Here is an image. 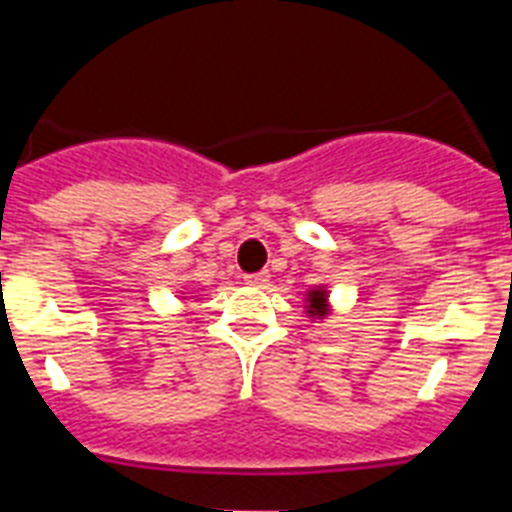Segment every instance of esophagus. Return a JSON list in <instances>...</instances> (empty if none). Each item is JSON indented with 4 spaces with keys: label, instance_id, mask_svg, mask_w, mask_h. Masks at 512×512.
Returning a JSON list of instances; mask_svg holds the SVG:
<instances>
[{
    "label": "esophagus",
    "instance_id": "1",
    "mask_svg": "<svg viewBox=\"0 0 512 512\" xmlns=\"http://www.w3.org/2000/svg\"><path fill=\"white\" fill-rule=\"evenodd\" d=\"M244 281H247L249 287H255V289H265L268 287V281H271V273H249V276H244Z\"/></svg>",
    "mask_w": 512,
    "mask_h": 512
}]
</instances>
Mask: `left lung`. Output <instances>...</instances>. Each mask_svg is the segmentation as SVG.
<instances>
[{"label": "left lung", "mask_w": 512, "mask_h": 512, "mask_svg": "<svg viewBox=\"0 0 512 512\" xmlns=\"http://www.w3.org/2000/svg\"><path fill=\"white\" fill-rule=\"evenodd\" d=\"M305 313L311 316V321H324L332 313V303H329L327 287H313L305 295Z\"/></svg>", "instance_id": "8db88e82"}]
</instances>
